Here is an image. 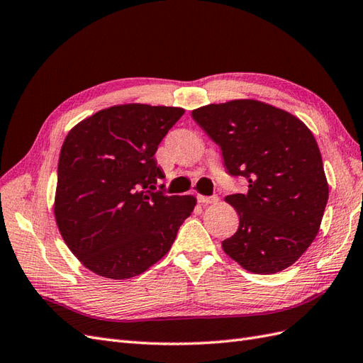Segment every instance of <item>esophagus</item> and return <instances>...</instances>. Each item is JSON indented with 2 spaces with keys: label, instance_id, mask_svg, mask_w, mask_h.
<instances>
[{
  "label": "esophagus",
  "instance_id": "1",
  "mask_svg": "<svg viewBox=\"0 0 363 363\" xmlns=\"http://www.w3.org/2000/svg\"><path fill=\"white\" fill-rule=\"evenodd\" d=\"M196 199H199V203H201V204H212V203L218 201V196L216 195H212V196L199 195V196H196Z\"/></svg>",
  "mask_w": 363,
  "mask_h": 363
}]
</instances>
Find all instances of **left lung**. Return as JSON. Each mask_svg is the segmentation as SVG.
<instances>
[{"instance_id":"1","label":"left lung","mask_w":363,"mask_h":363,"mask_svg":"<svg viewBox=\"0 0 363 363\" xmlns=\"http://www.w3.org/2000/svg\"><path fill=\"white\" fill-rule=\"evenodd\" d=\"M221 147L230 175L245 194L227 195L239 215L223 250L255 274H276L309 248L320 230L328 184L312 131L294 115L257 100H233L192 111Z\"/></svg>"}]
</instances>
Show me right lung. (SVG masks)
I'll return each instance as SVG.
<instances>
[{
    "label": "right lung",
    "instance_id": "obj_1",
    "mask_svg": "<svg viewBox=\"0 0 363 363\" xmlns=\"http://www.w3.org/2000/svg\"><path fill=\"white\" fill-rule=\"evenodd\" d=\"M183 113L180 107L113 106L65 138L54 216L72 255L98 276L125 280L147 271L191 216L195 196L156 189L163 172L155 155Z\"/></svg>",
    "mask_w": 363,
    "mask_h": 363
}]
</instances>
